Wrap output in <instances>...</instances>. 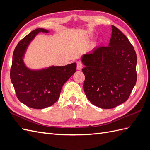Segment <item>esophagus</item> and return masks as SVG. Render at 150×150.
<instances>
[{
    "label": "esophagus",
    "instance_id": "34e87169",
    "mask_svg": "<svg viewBox=\"0 0 150 150\" xmlns=\"http://www.w3.org/2000/svg\"><path fill=\"white\" fill-rule=\"evenodd\" d=\"M83 67V64L82 62H81V61H78L77 62V69L78 70H81V69H82Z\"/></svg>",
    "mask_w": 150,
    "mask_h": 150
}]
</instances>
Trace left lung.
Segmentation results:
<instances>
[{
	"mask_svg": "<svg viewBox=\"0 0 150 150\" xmlns=\"http://www.w3.org/2000/svg\"><path fill=\"white\" fill-rule=\"evenodd\" d=\"M111 27L109 46L98 47L81 58L86 97L103 109L114 108L128 100L137 80L134 47L120 29Z\"/></svg>",
	"mask_w": 150,
	"mask_h": 150,
	"instance_id": "obj_1",
	"label": "left lung"
}]
</instances>
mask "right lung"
<instances>
[{
    "instance_id": "add662e5",
    "label": "right lung",
    "mask_w": 150,
    "mask_h": 150,
    "mask_svg": "<svg viewBox=\"0 0 150 150\" xmlns=\"http://www.w3.org/2000/svg\"><path fill=\"white\" fill-rule=\"evenodd\" d=\"M39 33H48V30L36 29L17 45L13 53L10 76L18 99L27 106L40 110L57 101L62 86L76 72V63L40 71L27 68L22 57L29 42Z\"/></svg>"
}]
</instances>
